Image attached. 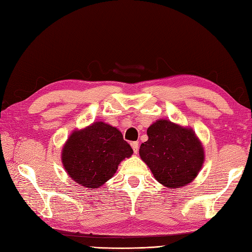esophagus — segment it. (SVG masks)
Listing matches in <instances>:
<instances>
[{
  "label": "esophagus",
  "instance_id": "34e87169",
  "mask_svg": "<svg viewBox=\"0 0 252 252\" xmlns=\"http://www.w3.org/2000/svg\"><path fill=\"white\" fill-rule=\"evenodd\" d=\"M131 147H132V149H133V152L134 154L136 155L139 152V142H132L131 143Z\"/></svg>",
  "mask_w": 252,
  "mask_h": 252
}]
</instances>
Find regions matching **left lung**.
Instances as JSON below:
<instances>
[{
    "instance_id": "obj_1",
    "label": "left lung",
    "mask_w": 252,
    "mask_h": 252,
    "mask_svg": "<svg viewBox=\"0 0 252 252\" xmlns=\"http://www.w3.org/2000/svg\"><path fill=\"white\" fill-rule=\"evenodd\" d=\"M140 156L158 182L179 188L192 182L204 162V150L191 129L159 120L147 129Z\"/></svg>"
}]
</instances>
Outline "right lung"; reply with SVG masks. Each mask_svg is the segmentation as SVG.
<instances>
[{
	"label": "right lung",
	"mask_w": 252,
	"mask_h": 252,
	"mask_svg": "<svg viewBox=\"0 0 252 252\" xmlns=\"http://www.w3.org/2000/svg\"><path fill=\"white\" fill-rule=\"evenodd\" d=\"M132 148L116 127L103 122L73 133L62 151V162L68 175L87 188H98L116 173Z\"/></svg>",
	"instance_id": "add662e5"
}]
</instances>
